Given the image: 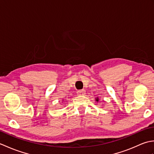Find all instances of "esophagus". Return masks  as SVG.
Returning <instances> with one entry per match:
<instances>
[{"instance_id": "obj_1", "label": "esophagus", "mask_w": 154, "mask_h": 154, "mask_svg": "<svg viewBox=\"0 0 154 154\" xmlns=\"http://www.w3.org/2000/svg\"><path fill=\"white\" fill-rule=\"evenodd\" d=\"M77 95H79V96H83V95H85V90H79V91H77Z\"/></svg>"}]
</instances>
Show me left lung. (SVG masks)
Returning <instances> with one entry per match:
<instances>
[{"instance_id":"obj_1","label":"left lung","mask_w":154,"mask_h":154,"mask_svg":"<svg viewBox=\"0 0 154 154\" xmlns=\"http://www.w3.org/2000/svg\"><path fill=\"white\" fill-rule=\"evenodd\" d=\"M96 100H97V101H99V100H98V99H96Z\"/></svg>"}]
</instances>
